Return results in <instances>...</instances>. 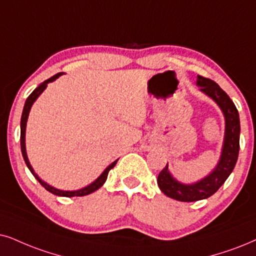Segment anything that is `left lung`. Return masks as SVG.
Segmentation results:
<instances>
[{"label":"left lung","mask_w":256,"mask_h":256,"mask_svg":"<svg viewBox=\"0 0 256 256\" xmlns=\"http://www.w3.org/2000/svg\"><path fill=\"white\" fill-rule=\"evenodd\" d=\"M196 84L200 86V90L214 100L221 108L226 120L224 139L218 166L208 176L198 182L192 184L178 182L170 174L168 164L158 174L157 183L162 192L180 202H195L214 195L234 170L240 150V118L232 100L218 84L208 78L197 76Z\"/></svg>","instance_id":"1"}]
</instances>
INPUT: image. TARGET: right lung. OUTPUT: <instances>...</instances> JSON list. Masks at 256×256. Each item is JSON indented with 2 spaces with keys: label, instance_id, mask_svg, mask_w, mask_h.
Listing matches in <instances>:
<instances>
[{
  "label": "right lung",
  "instance_id": "obj_1",
  "mask_svg": "<svg viewBox=\"0 0 256 256\" xmlns=\"http://www.w3.org/2000/svg\"><path fill=\"white\" fill-rule=\"evenodd\" d=\"M62 72L61 73H58L56 76H53L50 79L44 80V82L40 84L36 88H35L33 92L30 93V96H28L27 100H26L24 102V111H22V116H21V137H20V140H21V151H22V156H24V160L26 162V164H27L28 169L30 170V172L33 174V176L35 177L38 180V183L41 184L42 186L44 188V189L47 190V192H50L52 194H54V195L56 196H64V197H74V196H86L88 195V194H92L96 190H98L100 186H102V184L105 183L106 178H108V171L113 169L114 168L116 164H117V160L113 162L112 164H110V166L106 168V169L102 171V174H100V176L96 178L94 182L90 183V186H87L85 188H82V189H79V190H73V192H64V190H60V189H56V188L50 186V184L44 182V180H42L40 177L38 176L36 174H35V171L33 168H32L30 163H29V160L27 157V152H26V126H27V119H28V116H29V111H30L32 108V105L34 104V102L38 98V96L41 94L42 92H44V88H46L47 85L52 82H54V80L58 79L60 76H62Z\"/></svg>",
  "mask_w": 256,
  "mask_h": 256
}]
</instances>
